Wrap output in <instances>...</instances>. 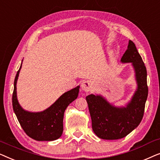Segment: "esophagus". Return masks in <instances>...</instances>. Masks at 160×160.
<instances>
[{
	"instance_id": "1",
	"label": "esophagus",
	"mask_w": 160,
	"mask_h": 160,
	"mask_svg": "<svg viewBox=\"0 0 160 160\" xmlns=\"http://www.w3.org/2000/svg\"><path fill=\"white\" fill-rule=\"evenodd\" d=\"M82 89L85 92H89L92 89V83L90 81H84L82 84Z\"/></svg>"
}]
</instances>
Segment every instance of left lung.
Masks as SVG:
<instances>
[{
  "label": "left lung",
  "instance_id": "8db88e82",
  "mask_svg": "<svg viewBox=\"0 0 160 160\" xmlns=\"http://www.w3.org/2000/svg\"><path fill=\"white\" fill-rule=\"evenodd\" d=\"M122 62H131L134 68L138 88L126 107H116L101 95L86 97L92 119V127L98 137L117 140L125 137L137 128L143 119L148 97L147 71L135 43L129 41Z\"/></svg>",
  "mask_w": 160,
  "mask_h": 160
}]
</instances>
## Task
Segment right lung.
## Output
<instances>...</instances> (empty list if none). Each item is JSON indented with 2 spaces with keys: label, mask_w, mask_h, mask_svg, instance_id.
<instances>
[{
  "label": "right lung",
  "mask_w": 160,
  "mask_h": 160,
  "mask_svg": "<svg viewBox=\"0 0 160 160\" xmlns=\"http://www.w3.org/2000/svg\"><path fill=\"white\" fill-rule=\"evenodd\" d=\"M19 68L14 83L12 106L22 128L28 136L36 141H54L62 134L63 117L68 105L76 100L79 92V86L65 92L49 108L41 112H29L25 111L19 104L17 98V82Z\"/></svg>",
  "instance_id": "obj_1"
}]
</instances>
